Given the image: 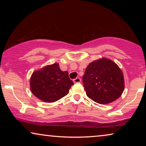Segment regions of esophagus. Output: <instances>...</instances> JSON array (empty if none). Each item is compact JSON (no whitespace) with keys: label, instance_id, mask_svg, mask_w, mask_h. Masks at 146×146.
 I'll list each match as a JSON object with an SVG mask.
<instances>
[{"label":"esophagus","instance_id":"1","mask_svg":"<svg viewBox=\"0 0 146 146\" xmlns=\"http://www.w3.org/2000/svg\"><path fill=\"white\" fill-rule=\"evenodd\" d=\"M73 81H74V83H79V82H81V79L79 77L78 78H76L75 79L73 80Z\"/></svg>","mask_w":146,"mask_h":146}]
</instances>
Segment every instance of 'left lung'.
<instances>
[{"label":"left lung","mask_w":146,"mask_h":146,"mask_svg":"<svg viewBox=\"0 0 146 146\" xmlns=\"http://www.w3.org/2000/svg\"><path fill=\"white\" fill-rule=\"evenodd\" d=\"M82 82L87 96L101 104L115 101L124 89L122 72L116 64L107 58L89 64Z\"/></svg>","instance_id":"1"}]
</instances>
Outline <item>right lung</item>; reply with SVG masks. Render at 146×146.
<instances>
[{"label": "right lung", "instance_id": "obj_1", "mask_svg": "<svg viewBox=\"0 0 146 146\" xmlns=\"http://www.w3.org/2000/svg\"><path fill=\"white\" fill-rule=\"evenodd\" d=\"M74 85L67 71H62L58 64L47 66L33 72L31 89L36 97L46 102H54L65 96Z\"/></svg>", "mask_w": 146, "mask_h": 146}]
</instances>
